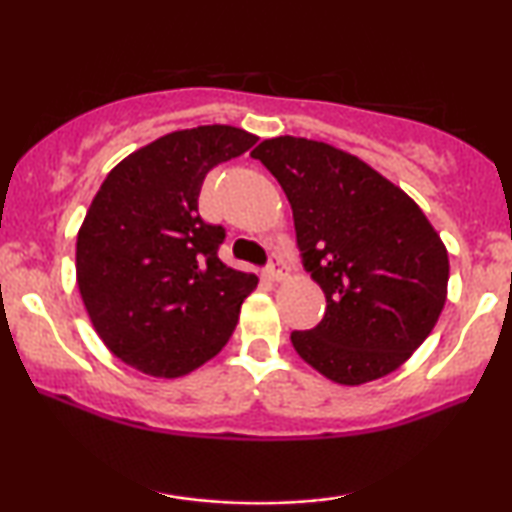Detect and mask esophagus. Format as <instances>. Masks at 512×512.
Segmentation results:
<instances>
[{
    "mask_svg": "<svg viewBox=\"0 0 512 512\" xmlns=\"http://www.w3.org/2000/svg\"><path fill=\"white\" fill-rule=\"evenodd\" d=\"M286 275H289V265H286L282 256L275 254V258H272L268 265V277L272 279V282H282Z\"/></svg>",
    "mask_w": 512,
    "mask_h": 512,
    "instance_id": "34e87169",
    "label": "esophagus"
}]
</instances>
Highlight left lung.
I'll return each mask as SVG.
<instances>
[{
    "label": "left lung",
    "mask_w": 512,
    "mask_h": 512,
    "mask_svg": "<svg viewBox=\"0 0 512 512\" xmlns=\"http://www.w3.org/2000/svg\"><path fill=\"white\" fill-rule=\"evenodd\" d=\"M251 158L284 188L303 265L326 296L324 319L291 333L300 359L349 387L394 373L443 312L440 235L408 193L331 144L284 135Z\"/></svg>",
    "instance_id": "8db88e82"
}]
</instances>
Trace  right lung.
<instances>
[{
    "mask_svg": "<svg viewBox=\"0 0 512 512\" xmlns=\"http://www.w3.org/2000/svg\"><path fill=\"white\" fill-rule=\"evenodd\" d=\"M256 135L233 125L177 130L107 174L76 237V282L97 335L153 377L200 368L233 335L258 277L219 258L221 226L198 214L207 172Z\"/></svg>",
    "mask_w": 512,
    "mask_h": 512,
    "instance_id": "right-lung-1",
    "label": "right lung"
}]
</instances>
